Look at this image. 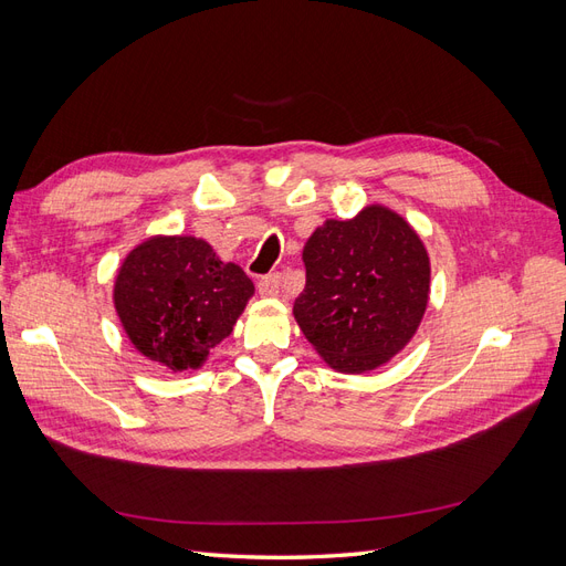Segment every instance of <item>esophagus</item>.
<instances>
[{
    "instance_id": "34e87169",
    "label": "esophagus",
    "mask_w": 566,
    "mask_h": 566,
    "mask_svg": "<svg viewBox=\"0 0 566 566\" xmlns=\"http://www.w3.org/2000/svg\"><path fill=\"white\" fill-rule=\"evenodd\" d=\"M256 290H260L262 297H276L281 293V276L279 273H269V276H262L260 283H256Z\"/></svg>"
}]
</instances>
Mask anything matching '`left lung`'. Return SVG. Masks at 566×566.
I'll list each match as a JSON object with an SVG mask.
<instances>
[{"mask_svg":"<svg viewBox=\"0 0 566 566\" xmlns=\"http://www.w3.org/2000/svg\"><path fill=\"white\" fill-rule=\"evenodd\" d=\"M302 262L306 283L293 316L333 370L380 368L418 333L430 302V254L387 205L325 219L304 243Z\"/></svg>","mask_w":566,"mask_h":566,"instance_id":"left-lung-1","label":"left lung"}]
</instances>
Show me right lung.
I'll list each match as a JSON object with an SVG mask.
<instances>
[{
    "instance_id": "add662e5",
    "label": "right lung",
    "mask_w": 566,
    "mask_h": 566,
    "mask_svg": "<svg viewBox=\"0 0 566 566\" xmlns=\"http://www.w3.org/2000/svg\"><path fill=\"white\" fill-rule=\"evenodd\" d=\"M254 285L196 235H150L127 252L113 304L134 349L172 373H193L233 333Z\"/></svg>"
}]
</instances>
